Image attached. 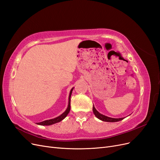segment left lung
<instances>
[{
    "instance_id": "left-lung-1",
    "label": "left lung",
    "mask_w": 160,
    "mask_h": 160,
    "mask_svg": "<svg viewBox=\"0 0 160 160\" xmlns=\"http://www.w3.org/2000/svg\"><path fill=\"white\" fill-rule=\"evenodd\" d=\"M93 113L95 114V115L96 116V118H98L99 119L103 121V122H119V121H121L123 119L125 118H109L108 117V116H105L103 114L100 113L99 112H98V111L96 110V109L95 108L94 105L93 106Z\"/></svg>"
}]
</instances>
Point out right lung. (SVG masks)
<instances>
[{
	"mask_svg": "<svg viewBox=\"0 0 160 160\" xmlns=\"http://www.w3.org/2000/svg\"><path fill=\"white\" fill-rule=\"evenodd\" d=\"M73 88H72L71 91H70V93H69V104H68V107H67V109L65 110V112L63 113H62L61 115H59V117H57L56 118L54 119H49V120H45L44 122H42L40 123H37L38 125H52V124H55L56 123L58 122H60L61 121H62L63 119H65L67 115H68V113H69L70 109H71V93H72V91Z\"/></svg>",
	"mask_w": 160,
	"mask_h": 160,
	"instance_id": "add662e5",
	"label": "right lung"
}]
</instances>
